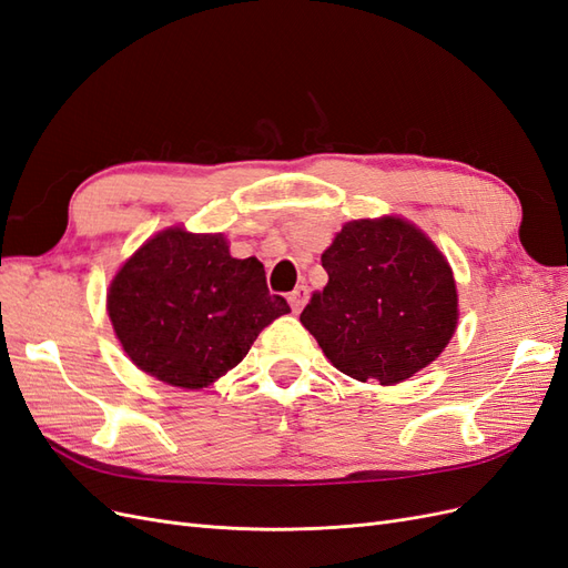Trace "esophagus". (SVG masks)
Returning a JSON list of instances; mask_svg holds the SVG:
<instances>
[{"instance_id":"1","label":"esophagus","mask_w":568,"mask_h":568,"mask_svg":"<svg viewBox=\"0 0 568 568\" xmlns=\"http://www.w3.org/2000/svg\"><path fill=\"white\" fill-rule=\"evenodd\" d=\"M307 298H311V291H307V286H296V288L291 291V294H288V305H291V311H294V313H301L303 307H305V303H307Z\"/></svg>"}]
</instances>
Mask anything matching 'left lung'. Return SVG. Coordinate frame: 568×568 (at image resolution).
<instances>
[{"instance_id": "8db88e82", "label": "left lung", "mask_w": 568, "mask_h": 568, "mask_svg": "<svg viewBox=\"0 0 568 568\" xmlns=\"http://www.w3.org/2000/svg\"><path fill=\"white\" fill-rule=\"evenodd\" d=\"M329 274L301 313L324 355L357 382L409 379L448 346L457 326L453 270L400 217L355 220L322 253Z\"/></svg>"}]
</instances>
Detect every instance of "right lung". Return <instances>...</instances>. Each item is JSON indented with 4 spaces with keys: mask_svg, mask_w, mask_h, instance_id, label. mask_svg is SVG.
Here are the masks:
<instances>
[{
    "mask_svg": "<svg viewBox=\"0 0 568 568\" xmlns=\"http://www.w3.org/2000/svg\"><path fill=\"white\" fill-rule=\"evenodd\" d=\"M286 313L263 263L236 261L222 234L165 230L120 267L109 291V317L132 363L180 388L213 384Z\"/></svg>",
    "mask_w": 568,
    "mask_h": 568,
    "instance_id": "add662e5",
    "label": "right lung"
}]
</instances>
